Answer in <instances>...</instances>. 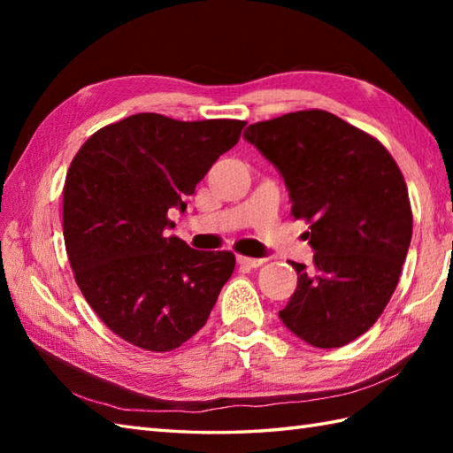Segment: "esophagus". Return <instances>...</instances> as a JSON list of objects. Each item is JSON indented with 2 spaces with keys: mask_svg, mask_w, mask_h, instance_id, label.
Masks as SVG:
<instances>
[{
  "mask_svg": "<svg viewBox=\"0 0 453 453\" xmlns=\"http://www.w3.org/2000/svg\"><path fill=\"white\" fill-rule=\"evenodd\" d=\"M237 263L242 265V266L257 268V266H261L265 261H263V258H251V257H243V255H239V257H237Z\"/></svg>",
  "mask_w": 453,
  "mask_h": 453,
  "instance_id": "obj_1",
  "label": "esophagus"
}]
</instances>
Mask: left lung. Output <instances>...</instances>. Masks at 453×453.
I'll list each match as a JSON object with an SVG mask.
<instances>
[{"label": "left lung", "mask_w": 453, "mask_h": 453, "mask_svg": "<svg viewBox=\"0 0 453 453\" xmlns=\"http://www.w3.org/2000/svg\"><path fill=\"white\" fill-rule=\"evenodd\" d=\"M243 136L280 171L315 251L311 268L292 263L297 288L278 315L317 349L349 344L386 310L409 251L401 169L370 134L319 109L255 122Z\"/></svg>", "instance_id": "left-lung-1"}]
</instances>
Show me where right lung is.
<instances>
[{"instance_id": "1", "label": "right lung", "mask_w": 453, "mask_h": 453, "mask_svg": "<svg viewBox=\"0 0 453 453\" xmlns=\"http://www.w3.org/2000/svg\"><path fill=\"white\" fill-rule=\"evenodd\" d=\"M243 127L132 114L95 132L67 169L62 224L73 278L101 321L138 349L169 352L187 342L234 273V253L169 237L167 214L185 211Z\"/></svg>"}]
</instances>
